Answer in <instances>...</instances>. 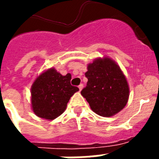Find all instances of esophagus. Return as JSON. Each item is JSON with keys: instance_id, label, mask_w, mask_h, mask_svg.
<instances>
[{"instance_id": "34e87169", "label": "esophagus", "mask_w": 159, "mask_h": 159, "mask_svg": "<svg viewBox=\"0 0 159 159\" xmlns=\"http://www.w3.org/2000/svg\"><path fill=\"white\" fill-rule=\"evenodd\" d=\"M78 88H79V91H82V89L83 88V85L80 84L79 86H78Z\"/></svg>"}]
</instances>
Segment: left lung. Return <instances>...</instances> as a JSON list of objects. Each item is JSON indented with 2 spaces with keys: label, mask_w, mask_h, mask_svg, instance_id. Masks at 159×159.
Here are the masks:
<instances>
[{
  "label": "left lung",
  "mask_w": 159,
  "mask_h": 159,
  "mask_svg": "<svg viewBox=\"0 0 159 159\" xmlns=\"http://www.w3.org/2000/svg\"><path fill=\"white\" fill-rule=\"evenodd\" d=\"M88 79L81 94L95 113L104 117L116 115L126 106L129 88L120 67L111 58H97L87 65Z\"/></svg>",
  "instance_id": "left-lung-1"
}]
</instances>
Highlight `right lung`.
<instances>
[{"label": "right lung", "mask_w": 159, "mask_h": 159, "mask_svg": "<svg viewBox=\"0 0 159 159\" xmlns=\"http://www.w3.org/2000/svg\"><path fill=\"white\" fill-rule=\"evenodd\" d=\"M72 76H62L53 67L42 72L31 87V106L40 118L52 120L62 115L78 87L70 83Z\"/></svg>", "instance_id": "1"}]
</instances>
